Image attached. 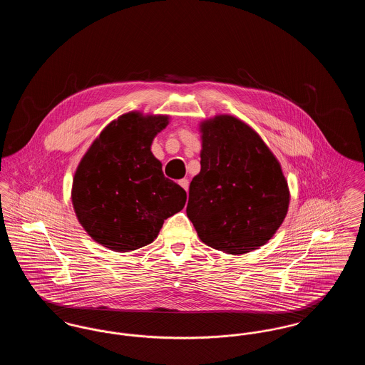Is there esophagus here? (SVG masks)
<instances>
[{
    "instance_id": "1",
    "label": "esophagus",
    "mask_w": 365,
    "mask_h": 365,
    "mask_svg": "<svg viewBox=\"0 0 365 365\" xmlns=\"http://www.w3.org/2000/svg\"><path fill=\"white\" fill-rule=\"evenodd\" d=\"M179 185H180L185 190L187 191V189H189V179H180V180H179Z\"/></svg>"
}]
</instances>
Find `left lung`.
Listing matches in <instances>:
<instances>
[{
  "mask_svg": "<svg viewBox=\"0 0 365 365\" xmlns=\"http://www.w3.org/2000/svg\"><path fill=\"white\" fill-rule=\"evenodd\" d=\"M201 171L189 189L187 217L201 241L228 255L257 249L289 208L278 160L249 125L217 116L204 123Z\"/></svg>",
  "mask_w": 365,
  "mask_h": 365,
  "instance_id": "8db88e82",
  "label": "left lung"
}]
</instances>
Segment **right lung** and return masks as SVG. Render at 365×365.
Masks as SVG:
<instances>
[{
  "label": "right lung",
  "mask_w": 365,
  "mask_h": 365,
  "mask_svg": "<svg viewBox=\"0 0 365 365\" xmlns=\"http://www.w3.org/2000/svg\"><path fill=\"white\" fill-rule=\"evenodd\" d=\"M167 124V116L123 115L93 142L76 170L78 220L108 249L130 252L153 242L164 220L186 204V191L164 176L150 152Z\"/></svg>",
  "instance_id": "right-lung-1"
}]
</instances>
